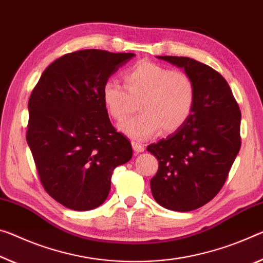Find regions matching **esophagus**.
Masks as SVG:
<instances>
[{
	"label": "esophagus",
	"instance_id": "34e87169",
	"mask_svg": "<svg viewBox=\"0 0 263 263\" xmlns=\"http://www.w3.org/2000/svg\"><path fill=\"white\" fill-rule=\"evenodd\" d=\"M132 147H133V151H135L136 153H140V152L145 151L144 145L140 143H137V141H132Z\"/></svg>",
	"mask_w": 263,
	"mask_h": 263
}]
</instances>
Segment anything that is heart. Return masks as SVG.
<instances>
[{
    "label": "heart",
    "instance_id": "obj_1",
    "mask_svg": "<svg viewBox=\"0 0 263 263\" xmlns=\"http://www.w3.org/2000/svg\"><path fill=\"white\" fill-rule=\"evenodd\" d=\"M125 87L116 81L103 86L109 115L122 123L140 104L139 116L119 125L132 139L146 140L162 128L172 133L184 126L194 110L197 90L189 73L143 61L124 72Z\"/></svg>",
    "mask_w": 263,
    "mask_h": 263
}]
</instances>
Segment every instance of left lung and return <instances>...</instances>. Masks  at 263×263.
<instances>
[{
  "label": "left lung",
  "instance_id": "1",
  "mask_svg": "<svg viewBox=\"0 0 263 263\" xmlns=\"http://www.w3.org/2000/svg\"><path fill=\"white\" fill-rule=\"evenodd\" d=\"M158 58L190 74L197 98L184 126L147 146L159 162L149 184L159 205L189 212L206 205L222 189L241 147V111L226 79L213 68L189 57Z\"/></svg>",
  "mask_w": 263,
  "mask_h": 263
}]
</instances>
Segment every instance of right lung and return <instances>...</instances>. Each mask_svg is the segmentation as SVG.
I'll return each mask as SVG.
<instances>
[{"label":"right lung","instance_id":"right-lung-1","mask_svg":"<svg viewBox=\"0 0 263 263\" xmlns=\"http://www.w3.org/2000/svg\"><path fill=\"white\" fill-rule=\"evenodd\" d=\"M135 53L98 49L70 52L52 62L29 98L27 141L42 186L73 211L105 201L117 166L132 147L112 126L103 86Z\"/></svg>","mask_w":263,"mask_h":263}]
</instances>
